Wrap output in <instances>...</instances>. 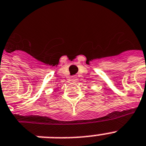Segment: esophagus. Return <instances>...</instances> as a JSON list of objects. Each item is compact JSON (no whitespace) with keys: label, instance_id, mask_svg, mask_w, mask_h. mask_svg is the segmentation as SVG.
<instances>
[{"label":"esophagus","instance_id":"obj_1","mask_svg":"<svg viewBox=\"0 0 146 146\" xmlns=\"http://www.w3.org/2000/svg\"><path fill=\"white\" fill-rule=\"evenodd\" d=\"M71 80H72V82H76L77 80H78V79H77V78H76V77L73 76V77H72V78H71Z\"/></svg>","mask_w":146,"mask_h":146}]
</instances>
